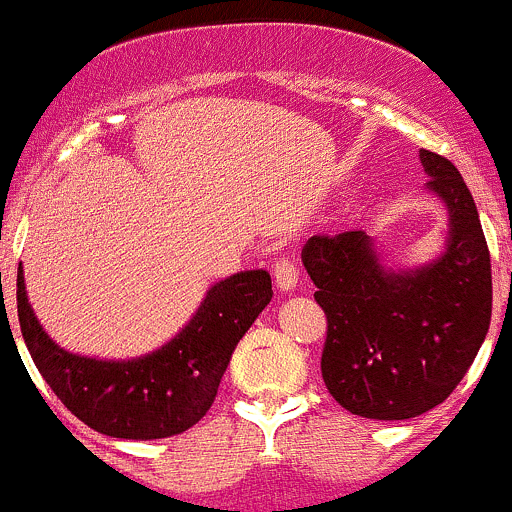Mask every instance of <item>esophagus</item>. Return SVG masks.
I'll return each mask as SVG.
<instances>
[{
    "instance_id": "1",
    "label": "esophagus",
    "mask_w": 512,
    "mask_h": 512,
    "mask_svg": "<svg viewBox=\"0 0 512 512\" xmlns=\"http://www.w3.org/2000/svg\"><path fill=\"white\" fill-rule=\"evenodd\" d=\"M273 281L281 291H293L298 283V271H296V263L291 258H276L273 261Z\"/></svg>"
}]
</instances>
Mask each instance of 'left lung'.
I'll return each instance as SVG.
<instances>
[{
  "label": "left lung",
  "instance_id": "8db88e82",
  "mask_svg": "<svg viewBox=\"0 0 512 512\" xmlns=\"http://www.w3.org/2000/svg\"><path fill=\"white\" fill-rule=\"evenodd\" d=\"M426 189L448 209V246L418 268H386L363 231L311 236L301 261L328 321L321 373L353 416L406 421L455 391L493 311L490 251L460 171L421 149Z\"/></svg>",
  "mask_w": 512,
  "mask_h": 512
}]
</instances>
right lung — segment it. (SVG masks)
Wrapping results in <instances>:
<instances>
[{
  "instance_id": "right-lung-1",
  "label": "right lung",
  "mask_w": 512,
  "mask_h": 512,
  "mask_svg": "<svg viewBox=\"0 0 512 512\" xmlns=\"http://www.w3.org/2000/svg\"><path fill=\"white\" fill-rule=\"evenodd\" d=\"M268 271L214 283L199 311L169 343L129 361H101L59 348L29 306L22 263L17 313L34 366L59 401L96 433L154 440L184 433L206 416L236 343L271 301Z\"/></svg>"
}]
</instances>
